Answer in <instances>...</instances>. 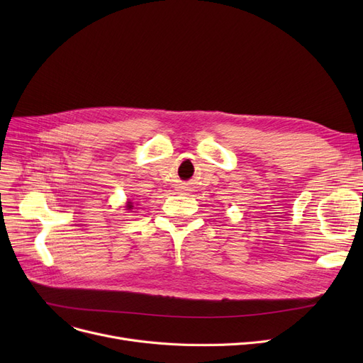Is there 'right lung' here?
Wrapping results in <instances>:
<instances>
[{
	"mask_svg": "<svg viewBox=\"0 0 363 363\" xmlns=\"http://www.w3.org/2000/svg\"><path fill=\"white\" fill-rule=\"evenodd\" d=\"M132 207H133V206H132V203H130V201H128V204H126V208H128V211H130Z\"/></svg>",
	"mask_w": 363,
	"mask_h": 363,
	"instance_id": "1",
	"label": "right lung"
}]
</instances>
